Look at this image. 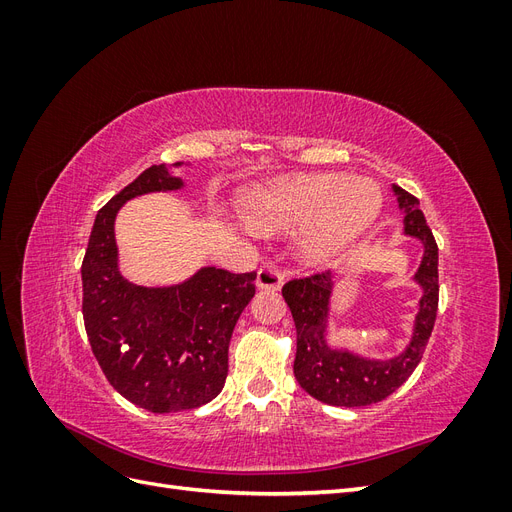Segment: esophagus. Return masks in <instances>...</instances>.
Listing matches in <instances>:
<instances>
[{
  "mask_svg": "<svg viewBox=\"0 0 512 512\" xmlns=\"http://www.w3.org/2000/svg\"><path fill=\"white\" fill-rule=\"evenodd\" d=\"M282 282H284V273L273 267V265H265L258 269V275H256V286L260 290H280L282 288Z\"/></svg>",
  "mask_w": 512,
  "mask_h": 512,
  "instance_id": "1",
  "label": "esophagus"
}]
</instances>
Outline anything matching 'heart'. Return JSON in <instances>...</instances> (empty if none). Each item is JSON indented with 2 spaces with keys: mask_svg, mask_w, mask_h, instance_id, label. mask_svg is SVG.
Here are the masks:
<instances>
[{
  "mask_svg": "<svg viewBox=\"0 0 512 512\" xmlns=\"http://www.w3.org/2000/svg\"><path fill=\"white\" fill-rule=\"evenodd\" d=\"M376 181L339 173L299 175L258 185L243 198L245 220L262 232H299V256L309 267L342 258L378 220Z\"/></svg>",
  "mask_w": 512,
  "mask_h": 512,
  "instance_id": "heart-1",
  "label": "heart"
}]
</instances>
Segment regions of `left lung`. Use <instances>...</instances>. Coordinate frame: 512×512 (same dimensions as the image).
Segmentation results:
<instances>
[{
    "label": "left lung",
    "mask_w": 512,
    "mask_h": 512,
    "mask_svg": "<svg viewBox=\"0 0 512 512\" xmlns=\"http://www.w3.org/2000/svg\"><path fill=\"white\" fill-rule=\"evenodd\" d=\"M399 211L404 213V235L421 241L423 258L414 284L421 286L418 312L410 344L391 359H374L352 352L346 346H331L329 320L331 297L335 290V273H316L303 280H292L282 288L284 301L297 327V356L294 378L305 393L329 406L361 408L378 404L404 384L423 359L438 312V245L418 209V198L393 185Z\"/></svg>",
    "instance_id": "obj_1"
}]
</instances>
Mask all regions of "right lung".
Here are the masks:
<instances>
[{
    "label": "right lung",
    "instance_id": "obj_1",
    "mask_svg": "<svg viewBox=\"0 0 512 512\" xmlns=\"http://www.w3.org/2000/svg\"><path fill=\"white\" fill-rule=\"evenodd\" d=\"M183 162L143 170L98 211L83 258V318L91 350L113 389L156 414L209 404L224 389L228 344L252 301L256 273L198 269L173 286H138L121 275L115 218L128 200L175 192Z\"/></svg>",
    "mask_w": 512,
    "mask_h": 512
}]
</instances>
